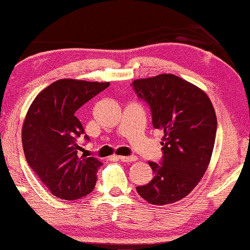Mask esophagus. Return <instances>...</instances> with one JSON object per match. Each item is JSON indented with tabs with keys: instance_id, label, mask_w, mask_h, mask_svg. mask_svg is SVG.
<instances>
[{
	"instance_id": "esophagus-1",
	"label": "esophagus",
	"mask_w": 250,
	"mask_h": 250,
	"mask_svg": "<svg viewBox=\"0 0 250 250\" xmlns=\"http://www.w3.org/2000/svg\"><path fill=\"white\" fill-rule=\"evenodd\" d=\"M119 160H121L122 162H133L136 161L137 157L135 155H130V156H119Z\"/></svg>"
}]
</instances>
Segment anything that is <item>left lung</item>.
I'll use <instances>...</instances> for the list:
<instances>
[{
    "label": "left lung",
    "mask_w": 250,
    "mask_h": 250,
    "mask_svg": "<svg viewBox=\"0 0 250 250\" xmlns=\"http://www.w3.org/2000/svg\"><path fill=\"white\" fill-rule=\"evenodd\" d=\"M131 87L150 108L153 127L165 133L161 161H149L153 180L136 190L151 205L174 203L207 170L217 128L214 107L205 91L173 74L135 80Z\"/></svg>",
    "instance_id": "obj_1"
}]
</instances>
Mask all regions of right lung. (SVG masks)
Masks as SVG:
<instances>
[{
  "mask_svg": "<svg viewBox=\"0 0 250 250\" xmlns=\"http://www.w3.org/2000/svg\"><path fill=\"white\" fill-rule=\"evenodd\" d=\"M108 87V82L59 80L43 89L28 110L22 127L25 159L59 199H81L95 188L103 163L94 156L80 155L83 149L80 141H89V137L76 111Z\"/></svg>",
  "mask_w": 250,
  "mask_h": 250,
  "instance_id": "obj_1",
  "label": "right lung"
}]
</instances>
